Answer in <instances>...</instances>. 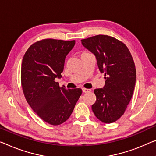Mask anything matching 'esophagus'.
<instances>
[{"instance_id":"obj_1","label":"esophagus","mask_w":156,"mask_h":156,"mask_svg":"<svg viewBox=\"0 0 156 156\" xmlns=\"http://www.w3.org/2000/svg\"><path fill=\"white\" fill-rule=\"evenodd\" d=\"M82 90H83V92H84V93L91 91L90 89H87V88H82Z\"/></svg>"}]
</instances>
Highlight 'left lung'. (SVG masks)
Wrapping results in <instances>:
<instances>
[{"mask_svg": "<svg viewBox=\"0 0 156 156\" xmlns=\"http://www.w3.org/2000/svg\"><path fill=\"white\" fill-rule=\"evenodd\" d=\"M81 43L95 56L99 71L106 76L103 88L94 90L97 99L93 112L101 122H115L125 113L133 94L136 69L132 55L124 43L106 35L83 39Z\"/></svg>", "mask_w": 156, "mask_h": 156, "instance_id": "obj_1", "label": "left lung"}]
</instances>
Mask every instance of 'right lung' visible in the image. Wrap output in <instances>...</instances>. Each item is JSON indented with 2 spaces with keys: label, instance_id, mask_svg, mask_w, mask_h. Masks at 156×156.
<instances>
[{
  "label": "right lung",
  "instance_id": "obj_1",
  "mask_svg": "<svg viewBox=\"0 0 156 156\" xmlns=\"http://www.w3.org/2000/svg\"><path fill=\"white\" fill-rule=\"evenodd\" d=\"M76 41L45 39L31 45L25 53L21 82L25 98L35 113L52 125L70 117L82 94L80 88L66 90L55 78H61L65 59Z\"/></svg>",
  "mask_w": 156,
  "mask_h": 156
}]
</instances>
